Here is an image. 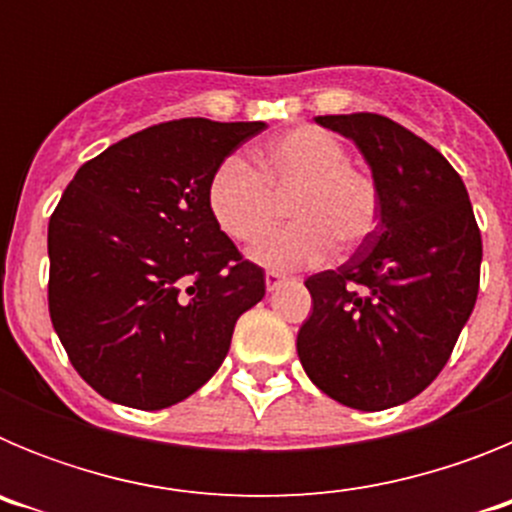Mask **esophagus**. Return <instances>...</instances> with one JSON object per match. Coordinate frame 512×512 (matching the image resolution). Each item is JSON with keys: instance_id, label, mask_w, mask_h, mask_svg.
Wrapping results in <instances>:
<instances>
[{"instance_id": "esophagus-1", "label": "esophagus", "mask_w": 512, "mask_h": 512, "mask_svg": "<svg viewBox=\"0 0 512 512\" xmlns=\"http://www.w3.org/2000/svg\"><path fill=\"white\" fill-rule=\"evenodd\" d=\"M284 282H287V277H284V274H279V271H266V289H269V292L279 289Z\"/></svg>"}]
</instances>
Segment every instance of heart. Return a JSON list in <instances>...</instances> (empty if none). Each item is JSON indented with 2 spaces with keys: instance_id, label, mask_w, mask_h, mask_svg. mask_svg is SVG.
I'll return each mask as SVG.
<instances>
[{
  "instance_id": "1",
  "label": "heart",
  "mask_w": 512,
  "mask_h": 512,
  "mask_svg": "<svg viewBox=\"0 0 512 512\" xmlns=\"http://www.w3.org/2000/svg\"><path fill=\"white\" fill-rule=\"evenodd\" d=\"M256 166L238 156L223 158L207 184L212 220L238 243L261 241L277 220V200L292 192L287 215L295 220L269 235L253 259L269 269L320 264L333 243L348 251L372 235L379 192L366 171L348 164V148L336 133L302 125L271 138Z\"/></svg>"
}]
</instances>
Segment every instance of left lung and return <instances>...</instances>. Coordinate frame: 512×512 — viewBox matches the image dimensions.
<instances>
[{"label":"left lung","mask_w":512,"mask_h":512,"mask_svg":"<svg viewBox=\"0 0 512 512\" xmlns=\"http://www.w3.org/2000/svg\"><path fill=\"white\" fill-rule=\"evenodd\" d=\"M315 122L354 140L377 184L379 223L346 264L305 282L312 315L297 354L346 408H395L449 361L477 302L482 235L461 176L423 138L372 112Z\"/></svg>","instance_id":"1"}]
</instances>
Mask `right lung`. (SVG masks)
Wrapping results in <instances>:
<instances>
[{
    "label": "right lung",
    "instance_id": "1",
    "mask_svg": "<svg viewBox=\"0 0 512 512\" xmlns=\"http://www.w3.org/2000/svg\"><path fill=\"white\" fill-rule=\"evenodd\" d=\"M264 128L161 122L87 161L63 192L48 223V310L74 369L107 400H187L264 297V271L207 207L215 166Z\"/></svg>",
    "mask_w": 512,
    "mask_h": 512
}]
</instances>
